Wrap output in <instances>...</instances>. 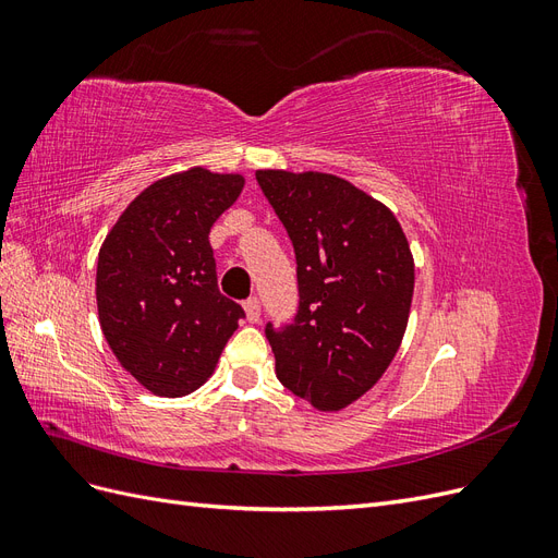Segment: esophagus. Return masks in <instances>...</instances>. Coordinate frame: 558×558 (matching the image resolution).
Here are the masks:
<instances>
[{
  "mask_svg": "<svg viewBox=\"0 0 558 558\" xmlns=\"http://www.w3.org/2000/svg\"><path fill=\"white\" fill-rule=\"evenodd\" d=\"M244 314H246L248 324H258V320H260V302H258V298H248L244 302Z\"/></svg>",
  "mask_w": 558,
  "mask_h": 558,
  "instance_id": "1",
  "label": "esophagus"
}]
</instances>
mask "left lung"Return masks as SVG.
<instances>
[{
	"mask_svg": "<svg viewBox=\"0 0 558 558\" xmlns=\"http://www.w3.org/2000/svg\"><path fill=\"white\" fill-rule=\"evenodd\" d=\"M256 179L293 242L300 310L267 326L279 381L318 412L363 398L408 330L414 256L393 211L326 172L258 170Z\"/></svg>",
	"mask_w": 558,
	"mask_h": 558,
	"instance_id": "1",
	"label": "left lung"
}]
</instances>
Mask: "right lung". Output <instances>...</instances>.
Returning <instances> with one entry per match:
<instances>
[{"label":"right lung","instance_id":"obj_1","mask_svg":"<svg viewBox=\"0 0 558 558\" xmlns=\"http://www.w3.org/2000/svg\"><path fill=\"white\" fill-rule=\"evenodd\" d=\"M244 174L191 167L134 197L97 258L99 326L146 391L181 398L205 384L244 310L218 291L209 230Z\"/></svg>","mask_w":558,"mask_h":558}]
</instances>
